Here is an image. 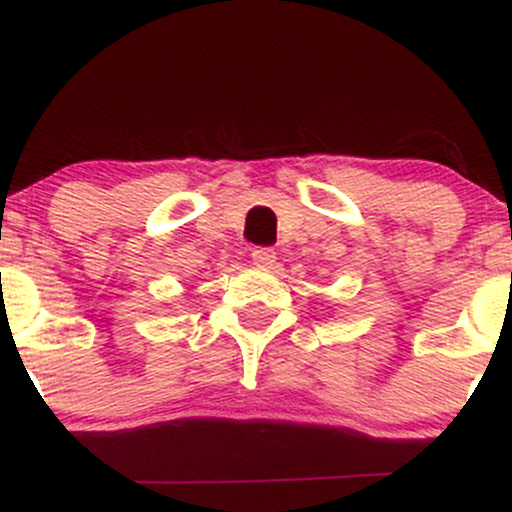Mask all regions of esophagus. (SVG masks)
I'll return each mask as SVG.
<instances>
[{
    "label": "esophagus",
    "mask_w": 512,
    "mask_h": 512,
    "mask_svg": "<svg viewBox=\"0 0 512 512\" xmlns=\"http://www.w3.org/2000/svg\"><path fill=\"white\" fill-rule=\"evenodd\" d=\"M252 262L262 269H272L276 262V252L272 248H255L252 250Z\"/></svg>",
    "instance_id": "obj_1"
}]
</instances>
